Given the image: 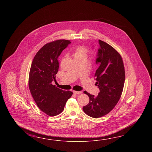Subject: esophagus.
<instances>
[{
  "label": "esophagus",
  "instance_id": "esophagus-1",
  "mask_svg": "<svg viewBox=\"0 0 152 152\" xmlns=\"http://www.w3.org/2000/svg\"><path fill=\"white\" fill-rule=\"evenodd\" d=\"M82 93V91H73V94H80Z\"/></svg>",
  "mask_w": 152,
  "mask_h": 152
}]
</instances>
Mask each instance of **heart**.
Instances as JSON below:
<instances>
[{"instance_id": "b5f03b06", "label": "heart", "mask_w": 152, "mask_h": 152, "mask_svg": "<svg viewBox=\"0 0 152 152\" xmlns=\"http://www.w3.org/2000/svg\"><path fill=\"white\" fill-rule=\"evenodd\" d=\"M90 53L89 50L83 46H79L75 49L74 58H87L88 53Z\"/></svg>"}]
</instances>
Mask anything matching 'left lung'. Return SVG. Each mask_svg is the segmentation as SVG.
Instances as JSON below:
<instances>
[{
  "mask_svg": "<svg viewBox=\"0 0 152 152\" xmlns=\"http://www.w3.org/2000/svg\"><path fill=\"white\" fill-rule=\"evenodd\" d=\"M99 43L96 62L100 66L94 77L100 92L96 97L84 91L90 102L83 107L84 113L93 118L104 116L113 109L121 97L125 81L124 66L120 53L106 42L99 39Z\"/></svg>",
  "mask_w": 152,
  "mask_h": 152,
  "instance_id": "8db88e82",
  "label": "left lung"
}]
</instances>
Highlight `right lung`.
Instances as JSON below:
<instances>
[{
	"instance_id": "right-lung-1",
	"label": "right lung",
	"mask_w": 152,
	"mask_h": 152,
	"mask_svg": "<svg viewBox=\"0 0 152 152\" xmlns=\"http://www.w3.org/2000/svg\"><path fill=\"white\" fill-rule=\"evenodd\" d=\"M69 40L58 39L43 45L32 60L29 76V87L39 109L50 116L61 113L73 92L64 91L52 82L58 72V58Z\"/></svg>"
}]
</instances>
